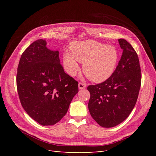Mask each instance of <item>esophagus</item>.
<instances>
[{
  "label": "esophagus",
  "mask_w": 156,
  "mask_h": 156,
  "mask_svg": "<svg viewBox=\"0 0 156 156\" xmlns=\"http://www.w3.org/2000/svg\"><path fill=\"white\" fill-rule=\"evenodd\" d=\"M78 86H79V89H80V90L83 89V88H86V87H87L86 84L82 83H79Z\"/></svg>",
  "instance_id": "esophagus-1"
}]
</instances>
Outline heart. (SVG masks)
Listing matches in <instances>:
<instances>
[{
    "mask_svg": "<svg viewBox=\"0 0 156 156\" xmlns=\"http://www.w3.org/2000/svg\"><path fill=\"white\" fill-rule=\"evenodd\" d=\"M70 54L66 53L63 62L67 72L74 75L83 63V70L91 81L101 83L114 73L119 61L116 48L94 40L73 41L69 45Z\"/></svg>",
    "mask_w": 156,
    "mask_h": 156,
    "instance_id": "heart-1",
    "label": "heart"
}]
</instances>
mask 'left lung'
Returning <instances> with one entry per match:
<instances>
[{
  "mask_svg": "<svg viewBox=\"0 0 156 156\" xmlns=\"http://www.w3.org/2000/svg\"><path fill=\"white\" fill-rule=\"evenodd\" d=\"M122 55L116 69L106 81L90 85L88 109L97 123L112 127L125 120L135 105L141 83L138 55L124 39L119 40Z\"/></svg>",
  "mask_w": 156,
  "mask_h": 156,
  "instance_id": "8db88e82",
  "label": "left lung"
}]
</instances>
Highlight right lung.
Here are the masks:
<instances>
[{
  "instance_id": "1",
  "label": "right lung",
  "mask_w": 156,
  "mask_h": 156,
  "mask_svg": "<svg viewBox=\"0 0 156 156\" xmlns=\"http://www.w3.org/2000/svg\"><path fill=\"white\" fill-rule=\"evenodd\" d=\"M37 40L23 52L19 62L17 88L21 105L42 126L57 123L66 114L78 91V82L64 72L58 51Z\"/></svg>"
}]
</instances>
